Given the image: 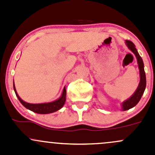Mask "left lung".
<instances>
[{
  "instance_id": "1",
  "label": "left lung",
  "mask_w": 155,
  "mask_h": 155,
  "mask_svg": "<svg viewBox=\"0 0 155 155\" xmlns=\"http://www.w3.org/2000/svg\"><path fill=\"white\" fill-rule=\"evenodd\" d=\"M126 44L127 46V47L134 53V54H135L136 57H137V62H138L139 65V69H140V82L137 91H135V93L130 97V98L127 100L126 101H124L122 104L123 110H127V109H130V108L135 107V106L138 104L139 101L141 99L142 96H143V93H144L145 86H146V78H145L144 64H143V59H142V58L140 57V55L139 54L137 48H135V45L134 44L133 42L130 41V40H126Z\"/></svg>"
}]
</instances>
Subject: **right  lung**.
Instances as JSON below:
<instances>
[{
    "instance_id": "1",
    "label": "right lung",
    "mask_w": 155,
    "mask_h": 155,
    "mask_svg": "<svg viewBox=\"0 0 155 155\" xmlns=\"http://www.w3.org/2000/svg\"><path fill=\"white\" fill-rule=\"evenodd\" d=\"M13 88L15 92V94H16V97H18V99L19 100L21 104H22L25 107L28 109L29 110L32 111V112H36V113L48 114V113H51V112H56V111H58V109H60L61 108L63 107L64 104L65 103V101H66L67 91L65 87L64 88L63 94H62L61 97L58 100H57V101H53V102H51V103H47V104H28V103H26L25 102V101H23L19 97L18 94H17L15 85H13Z\"/></svg>"
}]
</instances>
